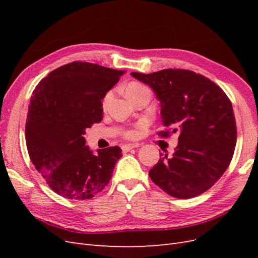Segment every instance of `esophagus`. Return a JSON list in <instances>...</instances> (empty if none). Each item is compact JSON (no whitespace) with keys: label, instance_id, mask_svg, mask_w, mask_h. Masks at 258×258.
I'll use <instances>...</instances> for the list:
<instances>
[{"label":"esophagus","instance_id":"34e87169","mask_svg":"<svg viewBox=\"0 0 258 258\" xmlns=\"http://www.w3.org/2000/svg\"><path fill=\"white\" fill-rule=\"evenodd\" d=\"M140 144L139 143H131V144H124L121 146V150L123 153H127V152H130L132 148H136L138 147Z\"/></svg>","mask_w":258,"mask_h":258}]
</instances>
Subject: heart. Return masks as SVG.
I'll list each match as a JSON object with an SVG mask.
<instances>
[{
  "label": "heart",
  "instance_id": "heart-1",
  "mask_svg": "<svg viewBox=\"0 0 258 258\" xmlns=\"http://www.w3.org/2000/svg\"><path fill=\"white\" fill-rule=\"evenodd\" d=\"M143 90H148V88L146 87V86H144L143 84L139 83V82H132V83L127 85L126 95H127V97H129V96H132V95H136V93H138L140 91H143ZM112 97H113V92L112 91H108V92L105 93V96H104V98L102 100L103 106H106L108 104V102H110V101H111ZM123 135H124V137L130 138V139L136 138L137 130L136 129L127 130V131H124Z\"/></svg>",
  "mask_w": 258,
  "mask_h": 258
}]
</instances>
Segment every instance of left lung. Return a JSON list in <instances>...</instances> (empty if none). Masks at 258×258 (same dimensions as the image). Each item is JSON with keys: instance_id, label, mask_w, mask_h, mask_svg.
<instances>
[{"instance_id": "obj_1", "label": "left lung", "mask_w": 258, "mask_h": 258, "mask_svg": "<svg viewBox=\"0 0 258 258\" xmlns=\"http://www.w3.org/2000/svg\"><path fill=\"white\" fill-rule=\"evenodd\" d=\"M131 75L150 85L160 101L167 129L157 135H179L173 156L160 154L148 172L151 179L179 199L205 192L224 174L235 152L237 127L229 98L214 82L189 70Z\"/></svg>"}]
</instances>
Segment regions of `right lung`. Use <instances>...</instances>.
<instances>
[{
	"label": "right lung",
	"instance_id": "right-lung-1",
	"mask_svg": "<svg viewBox=\"0 0 258 258\" xmlns=\"http://www.w3.org/2000/svg\"><path fill=\"white\" fill-rule=\"evenodd\" d=\"M124 71L74 61L37 84L30 101L26 143L30 159L50 188L72 200L95 197L110 183L119 146L93 154L85 130L103 118L101 100Z\"/></svg>",
	"mask_w": 258,
	"mask_h": 258
}]
</instances>
